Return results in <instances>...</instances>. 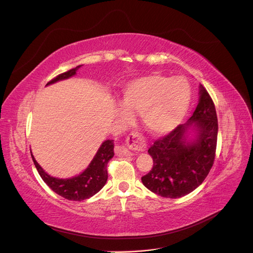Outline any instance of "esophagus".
<instances>
[{
  "label": "esophagus",
  "instance_id": "obj_1",
  "mask_svg": "<svg viewBox=\"0 0 253 253\" xmlns=\"http://www.w3.org/2000/svg\"><path fill=\"white\" fill-rule=\"evenodd\" d=\"M144 148L145 141L142 137L137 133H132L129 134V136H127L126 145H118L115 149V153L119 156H132L133 150L143 151Z\"/></svg>",
  "mask_w": 253,
  "mask_h": 253
}]
</instances>
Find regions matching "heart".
Returning a JSON list of instances; mask_svg holds the SVG:
<instances>
[{
    "instance_id": "b5f03b06",
    "label": "heart",
    "mask_w": 253,
    "mask_h": 253,
    "mask_svg": "<svg viewBox=\"0 0 253 253\" xmlns=\"http://www.w3.org/2000/svg\"><path fill=\"white\" fill-rule=\"evenodd\" d=\"M191 88L186 79L150 74L128 82L122 89L119 117L131 121L140 114L143 126L153 135H164L177 126L187 114Z\"/></svg>"
}]
</instances>
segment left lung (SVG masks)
Instances as JSON below:
<instances>
[{
    "label": "left lung",
    "mask_w": 253,
    "mask_h": 253,
    "mask_svg": "<svg viewBox=\"0 0 253 253\" xmlns=\"http://www.w3.org/2000/svg\"><path fill=\"white\" fill-rule=\"evenodd\" d=\"M190 129L196 138L187 139ZM215 106L207 89L200 86V100L188 122L157 139L148 150L153 158L151 171L141 177L152 192L167 198H178L192 192L209 174L215 158L217 142Z\"/></svg>",
    "instance_id": "8db88e82"
}]
</instances>
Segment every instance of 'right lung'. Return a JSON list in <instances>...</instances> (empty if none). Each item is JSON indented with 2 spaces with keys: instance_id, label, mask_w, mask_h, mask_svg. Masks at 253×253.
<instances>
[{
  "instance_id": "right-lung-1",
  "label": "right lung",
  "mask_w": 253,
  "mask_h": 253,
  "mask_svg": "<svg viewBox=\"0 0 253 253\" xmlns=\"http://www.w3.org/2000/svg\"><path fill=\"white\" fill-rule=\"evenodd\" d=\"M81 66L82 65H78L70 71L58 75L56 78L50 80L46 85L73 77ZM113 156L114 140L108 139L101 144L93 160L81 174L72 178L62 179L48 175L37 163V160L32 154L33 162L44 182L58 195L66 198L68 201L75 202L86 200V198L95 195L103 188L106 180H108V169H106V167H108V163L111 158H113Z\"/></svg>"
}]
</instances>
